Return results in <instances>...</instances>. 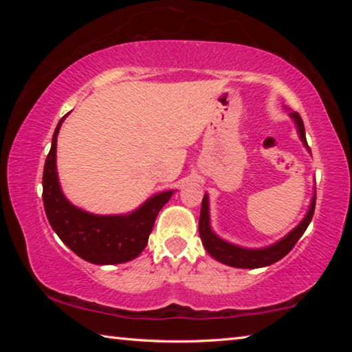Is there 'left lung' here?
<instances>
[{
	"label": "left lung",
	"instance_id": "obj_1",
	"mask_svg": "<svg viewBox=\"0 0 352 352\" xmlns=\"http://www.w3.org/2000/svg\"><path fill=\"white\" fill-rule=\"evenodd\" d=\"M292 118L295 119L298 132H300V138L307 147L305 124H302L301 116L295 111L292 113ZM315 199H317V195H314L311 208H309V212L306 214V217L302 219V222L298 225L294 231H290L283 241H279L278 243H275V245L262 248V250H247V248L231 245V243L222 241L220 237H217L212 233L210 228V214H208V195L205 194L204 200H201V211H200V220H199L200 239L204 242L206 252L210 253L214 259L223 262L226 265L237 267V269H259V267L272 265L279 259H283L284 256L295 247L298 239L305 234L306 228L314 217Z\"/></svg>",
	"mask_w": 352,
	"mask_h": 352
}]
</instances>
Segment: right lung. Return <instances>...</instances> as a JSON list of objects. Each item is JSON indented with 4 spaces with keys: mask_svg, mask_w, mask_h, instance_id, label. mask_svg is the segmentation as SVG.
Segmentation results:
<instances>
[{
    "mask_svg": "<svg viewBox=\"0 0 352 352\" xmlns=\"http://www.w3.org/2000/svg\"><path fill=\"white\" fill-rule=\"evenodd\" d=\"M52 135L51 151L43 169V205L52 230L79 258L99 265L121 264L135 259L146 248L155 219L168 204L174 190H166L147 200L129 216H94L69 204L63 197L56 170L57 133Z\"/></svg>",
    "mask_w": 352,
    "mask_h": 352,
    "instance_id": "1",
    "label": "right lung"
}]
</instances>
